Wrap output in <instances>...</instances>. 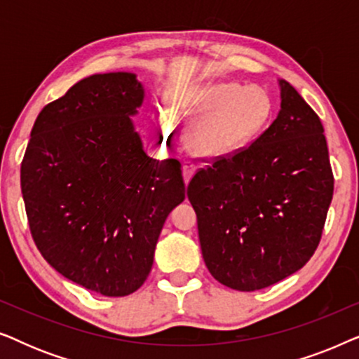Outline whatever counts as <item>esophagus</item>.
<instances>
[{"label":"esophagus","mask_w":359,"mask_h":359,"mask_svg":"<svg viewBox=\"0 0 359 359\" xmlns=\"http://www.w3.org/2000/svg\"><path fill=\"white\" fill-rule=\"evenodd\" d=\"M194 170H196V166L191 163V161H186V163L183 165V176H184V183L186 184L189 183L191 176L194 175Z\"/></svg>","instance_id":"esophagus-1"}]
</instances>
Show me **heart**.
<instances>
[{"label": "heart", "instance_id": "obj_1", "mask_svg": "<svg viewBox=\"0 0 359 359\" xmlns=\"http://www.w3.org/2000/svg\"><path fill=\"white\" fill-rule=\"evenodd\" d=\"M274 116V102L262 86L240 81H198L165 96L155 129L168 135L171 119L189 130V147L205 158H227L258 139Z\"/></svg>", "mask_w": 359, "mask_h": 359}]
</instances>
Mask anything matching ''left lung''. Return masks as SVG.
<instances>
[{"mask_svg": "<svg viewBox=\"0 0 359 359\" xmlns=\"http://www.w3.org/2000/svg\"><path fill=\"white\" fill-rule=\"evenodd\" d=\"M281 111L247 149L196 171L188 199L209 273L258 291L291 276L318 247L333 196L323 126L286 80Z\"/></svg>", "mask_w": 359, "mask_h": 359, "instance_id": "obj_1", "label": "left lung"}]
</instances>
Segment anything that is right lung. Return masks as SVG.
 Segmentation results:
<instances>
[{
    "label": "right lung",
    "instance_id": "right-lung-1",
    "mask_svg": "<svg viewBox=\"0 0 359 359\" xmlns=\"http://www.w3.org/2000/svg\"><path fill=\"white\" fill-rule=\"evenodd\" d=\"M142 101L134 73L78 81L37 116L21 163L39 252L62 276L107 297L145 283L165 220L186 198L180 161L144 151L130 119Z\"/></svg>",
    "mask_w": 359,
    "mask_h": 359
}]
</instances>
